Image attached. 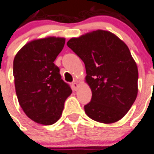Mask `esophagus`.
<instances>
[{"instance_id": "obj_1", "label": "esophagus", "mask_w": 154, "mask_h": 154, "mask_svg": "<svg viewBox=\"0 0 154 154\" xmlns=\"http://www.w3.org/2000/svg\"><path fill=\"white\" fill-rule=\"evenodd\" d=\"M72 87H73V89H77V87H78V84L76 81H74V82L72 83Z\"/></svg>"}]
</instances>
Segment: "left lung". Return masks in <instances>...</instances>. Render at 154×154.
Wrapping results in <instances>:
<instances>
[{
  "mask_svg": "<svg viewBox=\"0 0 154 154\" xmlns=\"http://www.w3.org/2000/svg\"><path fill=\"white\" fill-rule=\"evenodd\" d=\"M67 45L85 65V81L92 91L86 114L103 124L121 119L138 94V67L126 44L114 34L98 30L71 38Z\"/></svg>",
  "mask_w": 154,
  "mask_h": 154,
  "instance_id": "left-lung-1",
  "label": "left lung"
}]
</instances>
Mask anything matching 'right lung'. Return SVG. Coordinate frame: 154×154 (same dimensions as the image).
Wrapping results in <instances>:
<instances>
[{
	"mask_svg": "<svg viewBox=\"0 0 154 154\" xmlns=\"http://www.w3.org/2000/svg\"><path fill=\"white\" fill-rule=\"evenodd\" d=\"M65 42V38L54 36L34 40L25 45L14 59L13 75L20 105L38 124L57 122L72 93L54 63Z\"/></svg>",
	"mask_w": 154,
	"mask_h": 154,
	"instance_id": "add662e5",
	"label": "right lung"
}]
</instances>
